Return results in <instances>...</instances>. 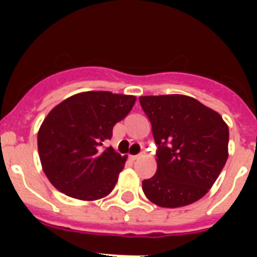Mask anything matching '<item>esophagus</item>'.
Returning a JSON list of instances; mask_svg holds the SVG:
<instances>
[{"mask_svg":"<svg viewBox=\"0 0 257 257\" xmlns=\"http://www.w3.org/2000/svg\"><path fill=\"white\" fill-rule=\"evenodd\" d=\"M129 158H131L132 161H136L138 158H140V154H139V156H131V157H129Z\"/></svg>","mask_w":257,"mask_h":257,"instance_id":"1","label":"esophagus"}]
</instances>
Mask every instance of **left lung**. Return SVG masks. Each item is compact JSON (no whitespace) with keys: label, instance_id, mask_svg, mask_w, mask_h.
Wrapping results in <instances>:
<instances>
[{"label":"left lung","instance_id":"left-lung-1","mask_svg":"<svg viewBox=\"0 0 257 257\" xmlns=\"http://www.w3.org/2000/svg\"><path fill=\"white\" fill-rule=\"evenodd\" d=\"M139 100L158 146L156 175L142 183L145 195L162 208L201 199L227 161V123L190 96H140Z\"/></svg>","mask_w":257,"mask_h":257}]
</instances>
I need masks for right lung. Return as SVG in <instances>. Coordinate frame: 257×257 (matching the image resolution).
Listing matches in <instances>:
<instances>
[{
  "mask_svg": "<svg viewBox=\"0 0 257 257\" xmlns=\"http://www.w3.org/2000/svg\"><path fill=\"white\" fill-rule=\"evenodd\" d=\"M136 97L107 90L81 92L49 111L38 131L42 171L60 193L82 201L106 197L115 187L126 156L112 147V128L128 115Z\"/></svg>",
  "mask_w": 257,
  "mask_h": 257,
  "instance_id": "add662e5",
  "label": "right lung"
}]
</instances>
